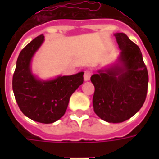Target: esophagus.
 <instances>
[{"mask_svg":"<svg viewBox=\"0 0 159 159\" xmlns=\"http://www.w3.org/2000/svg\"><path fill=\"white\" fill-rule=\"evenodd\" d=\"M92 75V72L90 71V70H85L84 71V81H89L90 79V76Z\"/></svg>","mask_w":159,"mask_h":159,"instance_id":"obj_1","label":"esophagus"}]
</instances>
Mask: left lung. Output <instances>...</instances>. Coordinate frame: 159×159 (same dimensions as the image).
Returning a JSON list of instances; mask_svg holds the SVG:
<instances>
[{
    "label": "left lung",
    "mask_w": 159,
    "mask_h": 159,
    "mask_svg": "<svg viewBox=\"0 0 159 159\" xmlns=\"http://www.w3.org/2000/svg\"><path fill=\"white\" fill-rule=\"evenodd\" d=\"M119 47L117 63L91 76L94 112L108 123H122L139 111L146 100L148 72L140 48L124 33L115 35Z\"/></svg>",
    "instance_id": "1"
}]
</instances>
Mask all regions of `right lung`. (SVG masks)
<instances>
[{
  "instance_id": "obj_1",
  "label": "right lung",
  "mask_w": 159,
  "mask_h": 159,
  "mask_svg": "<svg viewBox=\"0 0 159 159\" xmlns=\"http://www.w3.org/2000/svg\"><path fill=\"white\" fill-rule=\"evenodd\" d=\"M43 42L44 36L41 35L20 52L12 76V90L19 109L26 117L38 123H52L66 113L71 94L83 84L84 73L51 80L34 76L31 59Z\"/></svg>"
}]
</instances>
